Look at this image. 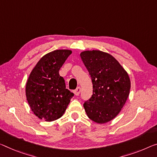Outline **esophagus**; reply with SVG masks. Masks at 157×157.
I'll use <instances>...</instances> for the list:
<instances>
[{
  "label": "esophagus",
  "mask_w": 157,
  "mask_h": 157,
  "mask_svg": "<svg viewBox=\"0 0 157 157\" xmlns=\"http://www.w3.org/2000/svg\"><path fill=\"white\" fill-rule=\"evenodd\" d=\"M81 93V88L80 87H78L75 90H74V94H75V95H78L79 94Z\"/></svg>",
  "instance_id": "34e87169"
}]
</instances>
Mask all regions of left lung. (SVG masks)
Segmentation results:
<instances>
[{"mask_svg": "<svg viewBox=\"0 0 157 157\" xmlns=\"http://www.w3.org/2000/svg\"><path fill=\"white\" fill-rule=\"evenodd\" d=\"M93 83V95L83 104L88 118L105 124L117 117L130 93L131 81L126 71L112 55L100 50L81 52Z\"/></svg>", "mask_w": 157, "mask_h": 157, "instance_id": "left-lung-1", "label": "left lung"}]
</instances>
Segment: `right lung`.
Here are the masks:
<instances>
[{"mask_svg": "<svg viewBox=\"0 0 157 157\" xmlns=\"http://www.w3.org/2000/svg\"><path fill=\"white\" fill-rule=\"evenodd\" d=\"M69 50H56L45 55L31 71L26 84V96L37 117L52 121L64 114L74 93L66 88L59 71L69 55Z\"/></svg>", "mask_w": 157, "mask_h": 157, "instance_id": "add662e5", "label": "right lung"}]
</instances>
